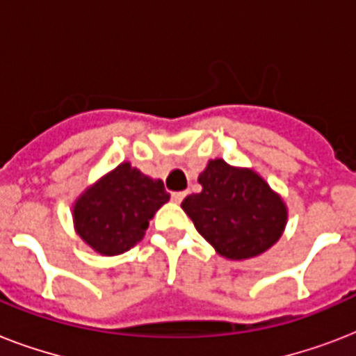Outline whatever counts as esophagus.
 <instances>
[{"mask_svg":"<svg viewBox=\"0 0 356 356\" xmlns=\"http://www.w3.org/2000/svg\"><path fill=\"white\" fill-rule=\"evenodd\" d=\"M184 195H186V192H172V200L175 203H181L184 200Z\"/></svg>","mask_w":356,"mask_h":356,"instance_id":"34e87169","label":"esophagus"}]
</instances>
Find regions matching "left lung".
<instances>
[{
    "mask_svg": "<svg viewBox=\"0 0 356 356\" xmlns=\"http://www.w3.org/2000/svg\"><path fill=\"white\" fill-rule=\"evenodd\" d=\"M197 181L203 190L186 195L181 207L218 253L233 260L251 259L279 240L286 207L257 173L216 159Z\"/></svg>",
    "mask_w": 356,
    "mask_h": 356,
    "instance_id": "obj_1",
    "label": "left lung"
}]
</instances>
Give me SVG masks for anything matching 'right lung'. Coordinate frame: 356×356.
Here are the masks:
<instances>
[{"instance_id":"right-lung-1","label":"right lung","mask_w":356,"mask_h":356,"mask_svg":"<svg viewBox=\"0 0 356 356\" xmlns=\"http://www.w3.org/2000/svg\"><path fill=\"white\" fill-rule=\"evenodd\" d=\"M168 200L161 179L145 177L125 162L77 200L75 227L102 254H120L142 240L153 214Z\"/></svg>"}]
</instances>
